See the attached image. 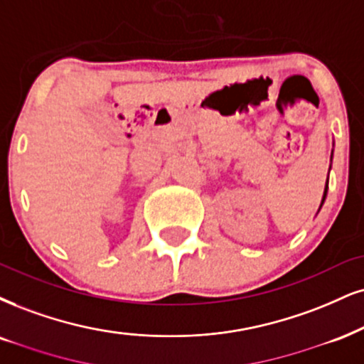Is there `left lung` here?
Segmentation results:
<instances>
[{"instance_id": "left-lung-1", "label": "left lung", "mask_w": 364, "mask_h": 364, "mask_svg": "<svg viewBox=\"0 0 364 364\" xmlns=\"http://www.w3.org/2000/svg\"><path fill=\"white\" fill-rule=\"evenodd\" d=\"M331 160H333V155H331ZM327 183H329V175H327ZM327 183H326V189H324V196H322V200H321V208H322V204H324L326 196H327ZM321 208H319V210H321Z\"/></svg>"}]
</instances>
